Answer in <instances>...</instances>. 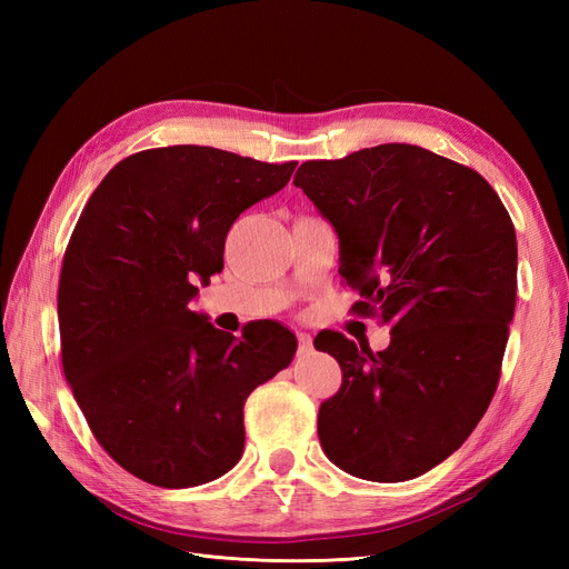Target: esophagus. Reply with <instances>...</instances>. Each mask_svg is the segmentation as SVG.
<instances>
[{
	"label": "esophagus",
	"instance_id": "obj_1",
	"mask_svg": "<svg viewBox=\"0 0 569 569\" xmlns=\"http://www.w3.org/2000/svg\"><path fill=\"white\" fill-rule=\"evenodd\" d=\"M311 351H313V339H311V335L299 332V356H308Z\"/></svg>",
	"mask_w": 569,
	"mask_h": 569
}]
</instances>
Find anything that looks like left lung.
<instances>
[{
  "label": "left lung",
  "mask_w": 569,
  "mask_h": 569,
  "mask_svg": "<svg viewBox=\"0 0 569 569\" xmlns=\"http://www.w3.org/2000/svg\"><path fill=\"white\" fill-rule=\"evenodd\" d=\"M295 184L339 237L356 311L391 325L372 353L339 332L313 341L341 366L318 437L337 468L406 481L458 451L501 377L518 289V239L491 184L416 144L306 161Z\"/></svg>",
  "instance_id": "1"
}]
</instances>
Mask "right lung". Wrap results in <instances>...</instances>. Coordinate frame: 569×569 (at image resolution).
Segmentation results:
<instances>
[{
  "label": "right lung",
  "instance_id": "1",
  "mask_svg": "<svg viewBox=\"0 0 569 569\" xmlns=\"http://www.w3.org/2000/svg\"><path fill=\"white\" fill-rule=\"evenodd\" d=\"M295 168L197 144L147 149L116 163L80 213L59 278L63 375L97 441L149 485L187 489L232 470L247 396L297 353L282 325L237 339L189 311L197 284L222 270L232 222Z\"/></svg>",
  "mask_w": 569,
  "mask_h": 569
}]
</instances>
